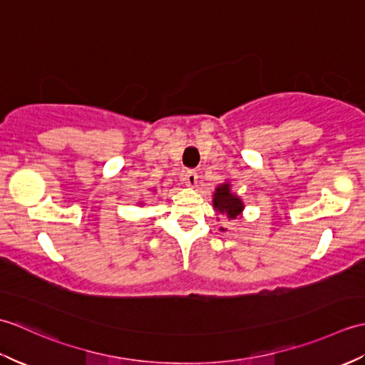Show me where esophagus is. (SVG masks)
<instances>
[{
	"instance_id": "obj_1",
	"label": "esophagus",
	"mask_w": 365,
	"mask_h": 365,
	"mask_svg": "<svg viewBox=\"0 0 365 365\" xmlns=\"http://www.w3.org/2000/svg\"><path fill=\"white\" fill-rule=\"evenodd\" d=\"M183 180L190 188H195L197 185V173H196V170H187V174H185Z\"/></svg>"
}]
</instances>
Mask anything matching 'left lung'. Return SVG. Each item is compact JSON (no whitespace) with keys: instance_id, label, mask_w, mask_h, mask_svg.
Segmentation results:
<instances>
[{"instance_id":"obj_1","label":"left lung","mask_w":365,"mask_h":365,"mask_svg":"<svg viewBox=\"0 0 365 365\" xmlns=\"http://www.w3.org/2000/svg\"><path fill=\"white\" fill-rule=\"evenodd\" d=\"M213 207L220 215H226L229 220H237L238 216L242 215L245 204L243 200L235 195V192H232L230 183L226 182V183L218 185V188L215 190ZM221 230L224 232L226 229L221 227Z\"/></svg>"}]
</instances>
